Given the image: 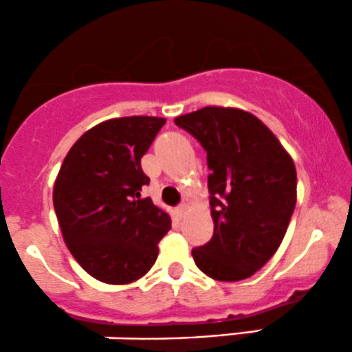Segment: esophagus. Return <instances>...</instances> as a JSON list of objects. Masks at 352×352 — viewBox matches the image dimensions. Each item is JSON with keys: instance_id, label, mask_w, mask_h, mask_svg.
<instances>
[{"instance_id": "1", "label": "esophagus", "mask_w": 352, "mask_h": 352, "mask_svg": "<svg viewBox=\"0 0 352 352\" xmlns=\"http://www.w3.org/2000/svg\"><path fill=\"white\" fill-rule=\"evenodd\" d=\"M185 212H187V204H180V206L177 207V214H179V217H184Z\"/></svg>"}]
</instances>
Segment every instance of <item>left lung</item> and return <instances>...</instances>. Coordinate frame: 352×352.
Instances as JSON below:
<instances>
[{
	"label": "left lung",
	"instance_id": "8db88e82",
	"mask_svg": "<svg viewBox=\"0 0 352 352\" xmlns=\"http://www.w3.org/2000/svg\"><path fill=\"white\" fill-rule=\"evenodd\" d=\"M207 152L214 235L192 249L197 267L226 283L276 254L296 207L292 158L267 126L237 108L206 107L175 118Z\"/></svg>",
	"mask_w": 352,
	"mask_h": 352
}]
</instances>
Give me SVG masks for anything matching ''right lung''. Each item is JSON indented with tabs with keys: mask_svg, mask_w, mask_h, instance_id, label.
<instances>
[{
	"mask_svg": "<svg viewBox=\"0 0 352 352\" xmlns=\"http://www.w3.org/2000/svg\"><path fill=\"white\" fill-rule=\"evenodd\" d=\"M165 125L157 117L108 120L83 133L65 157L53 206L65 244L107 284H129L152 269L172 222L142 199L150 179L140 160Z\"/></svg>",
	"mask_w": 352,
	"mask_h": 352,
	"instance_id": "add662e5",
	"label": "right lung"
}]
</instances>
